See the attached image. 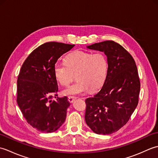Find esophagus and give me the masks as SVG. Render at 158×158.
<instances>
[{
    "instance_id": "obj_1",
    "label": "esophagus",
    "mask_w": 158,
    "mask_h": 158,
    "mask_svg": "<svg viewBox=\"0 0 158 158\" xmlns=\"http://www.w3.org/2000/svg\"><path fill=\"white\" fill-rule=\"evenodd\" d=\"M76 98L75 96H69L68 97V100L70 102H73L74 101V100Z\"/></svg>"
}]
</instances>
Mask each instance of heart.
<instances>
[{
  "instance_id": "heart-1",
  "label": "heart",
  "mask_w": 158,
  "mask_h": 158,
  "mask_svg": "<svg viewBox=\"0 0 158 158\" xmlns=\"http://www.w3.org/2000/svg\"><path fill=\"white\" fill-rule=\"evenodd\" d=\"M109 70L106 56L102 52L94 53L75 51L67 55L65 63L56 62L54 75L62 86H68L76 76L77 81L63 91L64 95L85 94L96 91L105 83Z\"/></svg>"
}]
</instances>
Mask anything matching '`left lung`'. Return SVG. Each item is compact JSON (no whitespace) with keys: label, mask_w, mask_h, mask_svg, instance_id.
<instances>
[{"label":"left lung","mask_w":158,"mask_h":158,"mask_svg":"<svg viewBox=\"0 0 158 158\" xmlns=\"http://www.w3.org/2000/svg\"><path fill=\"white\" fill-rule=\"evenodd\" d=\"M103 52L109 70L101 89L85 100V122L98 135H110L128 122L139 102L140 83L135 60L113 41L88 46Z\"/></svg>","instance_id":"1"}]
</instances>
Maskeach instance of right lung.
Returning <instances> with one entry per match:
<instances>
[{
	"label": "right lung",
	"mask_w": 158,
	"mask_h": 158,
	"mask_svg": "<svg viewBox=\"0 0 158 158\" xmlns=\"http://www.w3.org/2000/svg\"><path fill=\"white\" fill-rule=\"evenodd\" d=\"M75 45L48 42L31 53L20 69L17 81V102L27 122L39 132L51 133L64 122L70 103L58 98L54 65ZM55 98L56 101L52 99Z\"/></svg>",
	"instance_id": "add662e5"
}]
</instances>
